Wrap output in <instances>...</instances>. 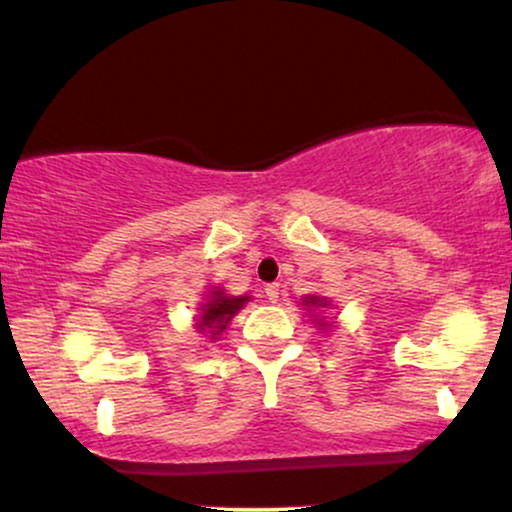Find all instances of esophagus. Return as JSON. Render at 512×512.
<instances>
[{
    "mask_svg": "<svg viewBox=\"0 0 512 512\" xmlns=\"http://www.w3.org/2000/svg\"><path fill=\"white\" fill-rule=\"evenodd\" d=\"M264 293H267L269 303H276L279 301V284H269L267 289H264Z\"/></svg>",
    "mask_w": 512,
    "mask_h": 512,
    "instance_id": "34e87169",
    "label": "esophagus"
}]
</instances>
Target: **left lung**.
Segmentation results:
<instances>
[{"mask_svg": "<svg viewBox=\"0 0 512 512\" xmlns=\"http://www.w3.org/2000/svg\"><path fill=\"white\" fill-rule=\"evenodd\" d=\"M301 303L305 305V310H308L310 317L317 322V327L320 330H332V322H327V310L332 308V301H327L325 296H303Z\"/></svg>", "mask_w": 512, "mask_h": 512, "instance_id": "8db88e82", "label": "left lung"}]
</instances>
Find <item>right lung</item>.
<instances>
[{
	"instance_id": "add662e5",
	"label": "right lung",
	"mask_w": 512,
	"mask_h": 512,
	"mask_svg": "<svg viewBox=\"0 0 512 512\" xmlns=\"http://www.w3.org/2000/svg\"><path fill=\"white\" fill-rule=\"evenodd\" d=\"M248 301V293H245V296H231V293L223 291L221 286H211L204 303H199L197 308L199 315L195 317V330L199 334H204V337H209L211 342H216Z\"/></svg>"
}]
</instances>
